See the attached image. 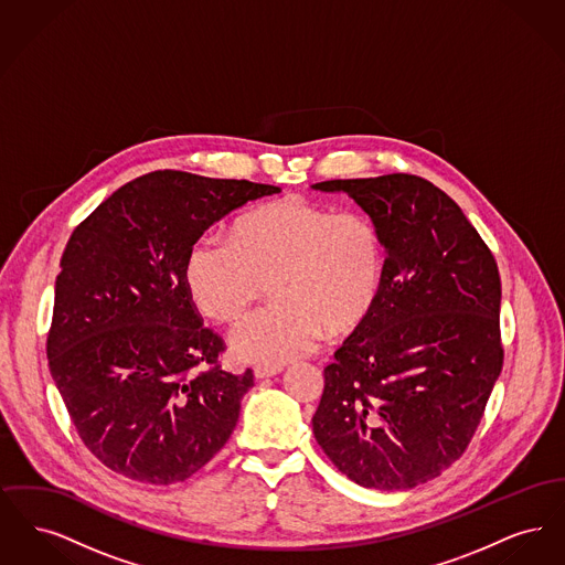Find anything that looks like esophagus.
Segmentation results:
<instances>
[{
	"mask_svg": "<svg viewBox=\"0 0 565 565\" xmlns=\"http://www.w3.org/2000/svg\"><path fill=\"white\" fill-rule=\"evenodd\" d=\"M281 373V366H256L254 369V376L256 379H267V376H275Z\"/></svg>",
	"mask_w": 565,
	"mask_h": 565,
	"instance_id": "obj_1",
	"label": "esophagus"
}]
</instances>
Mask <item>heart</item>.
Here are the masks:
<instances>
[{
    "label": "heart",
    "instance_id": "b5f03b06",
    "mask_svg": "<svg viewBox=\"0 0 565 565\" xmlns=\"http://www.w3.org/2000/svg\"><path fill=\"white\" fill-rule=\"evenodd\" d=\"M387 249L375 220L284 196L243 214L231 242L205 235L190 245L184 284L210 320L237 322L269 281V307L231 337V350L260 366H284L323 337L355 330L383 292Z\"/></svg>",
    "mask_w": 565,
    "mask_h": 565
}]
</instances>
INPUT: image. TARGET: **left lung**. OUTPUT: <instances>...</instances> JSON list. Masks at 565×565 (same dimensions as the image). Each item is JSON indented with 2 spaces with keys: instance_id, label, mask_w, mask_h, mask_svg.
<instances>
[{
  "instance_id": "obj_1",
  "label": "left lung",
  "mask_w": 565,
  "mask_h": 565,
  "mask_svg": "<svg viewBox=\"0 0 565 565\" xmlns=\"http://www.w3.org/2000/svg\"><path fill=\"white\" fill-rule=\"evenodd\" d=\"M311 189L350 194L387 249L375 311L323 369L316 440L353 483H426L466 451L502 371L495 258L456 201L424 178Z\"/></svg>"
}]
</instances>
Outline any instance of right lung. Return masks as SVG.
Returning a JSON list of instances; mask_svg holds the SVG:
<instances>
[{"instance_id":"obj_1","label":"right lung","mask_w":565,"mask_h":565,"mask_svg":"<svg viewBox=\"0 0 565 565\" xmlns=\"http://www.w3.org/2000/svg\"><path fill=\"white\" fill-rule=\"evenodd\" d=\"M277 192L152 171L116 190L72 233L46 353L82 443L109 470L139 483H180L231 438L254 375L220 369L224 341L203 328L184 263L217 220Z\"/></svg>"}]
</instances>
